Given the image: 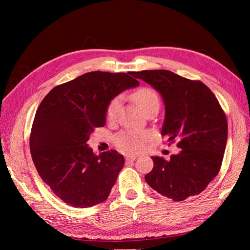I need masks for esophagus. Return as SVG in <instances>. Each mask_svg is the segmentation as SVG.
I'll list each match as a JSON object with an SVG mask.
<instances>
[{
  "label": "esophagus",
  "mask_w": 250,
  "mask_h": 250,
  "mask_svg": "<svg viewBox=\"0 0 250 250\" xmlns=\"http://www.w3.org/2000/svg\"><path fill=\"white\" fill-rule=\"evenodd\" d=\"M135 159H136L135 155H126L125 156V160L126 161H134Z\"/></svg>",
  "instance_id": "34e87169"
}]
</instances>
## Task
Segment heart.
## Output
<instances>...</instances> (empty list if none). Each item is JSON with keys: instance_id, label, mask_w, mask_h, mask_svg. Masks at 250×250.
<instances>
[{"instance_id": "obj_1", "label": "heart", "mask_w": 250, "mask_h": 250, "mask_svg": "<svg viewBox=\"0 0 250 250\" xmlns=\"http://www.w3.org/2000/svg\"><path fill=\"white\" fill-rule=\"evenodd\" d=\"M134 103L144 111L152 104H159L158 94L149 88H141L132 95ZM119 98H114L109 101L106 107V118L113 120L116 116L117 108L119 105ZM151 139V133L148 131L126 130L121 132L115 137V144L121 151L134 153L144 149L147 142Z\"/></svg>"}]
</instances>
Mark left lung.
<instances>
[{"mask_svg":"<svg viewBox=\"0 0 250 250\" xmlns=\"http://www.w3.org/2000/svg\"><path fill=\"white\" fill-rule=\"evenodd\" d=\"M161 94L166 116L161 130L178 141L180 151L166 160L151 157L153 168L145 180L175 202L201 193L218 174L228 139L227 117L214 93L202 82L167 70L132 72Z\"/></svg>","mask_w":250,"mask_h":250,"instance_id":"left-lung-1","label":"left lung"}]
</instances>
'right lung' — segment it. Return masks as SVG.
Here are the masks:
<instances>
[{
  "instance_id": "add662e5",
  "label": "right lung",
  "mask_w": 250,
  "mask_h": 250,
  "mask_svg": "<svg viewBox=\"0 0 250 250\" xmlns=\"http://www.w3.org/2000/svg\"><path fill=\"white\" fill-rule=\"evenodd\" d=\"M131 73L89 72L55 87L36 110L30 150L41 178L73 207L102 203L125 166L116 150L95 155L87 142L106 122L110 100L140 83Z\"/></svg>"
}]
</instances>
